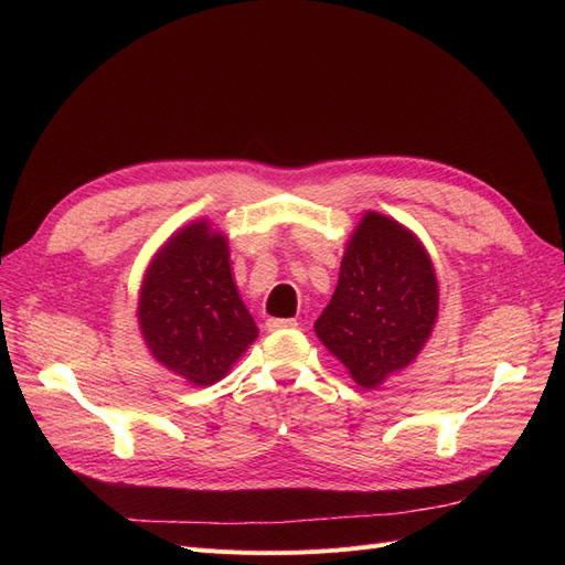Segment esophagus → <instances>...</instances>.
Returning <instances> with one entry per match:
<instances>
[{
	"mask_svg": "<svg viewBox=\"0 0 565 565\" xmlns=\"http://www.w3.org/2000/svg\"><path fill=\"white\" fill-rule=\"evenodd\" d=\"M299 322L292 318H268L266 320V330L268 332H278V330H297Z\"/></svg>",
	"mask_w": 565,
	"mask_h": 565,
	"instance_id": "esophagus-1",
	"label": "esophagus"
}]
</instances>
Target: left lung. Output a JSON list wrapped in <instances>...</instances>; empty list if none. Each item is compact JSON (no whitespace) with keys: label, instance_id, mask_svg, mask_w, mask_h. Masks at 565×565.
<instances>
[{"label":"left lung","instance_id":"left-lung-1","mask_svg":"<svg viewBox=\"0 0 565 565\" xmlns=\"http://www.w3.org/2000/svg\"><path fill=\"white\" fill-rule=\"evenodd\" d=\"M438 280L429 252L401 221L365 212L341 256L337 289L316 320L322 347L363 388H380L429 341Z\"/></svg>","mask_w":565,"mask_h":565}]
</instances>
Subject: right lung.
Masks as SVG:
<instances>
[{"label": "right lung", "instance_id": "obj_1", "mask_svg": "<svg viewBox=\"0 0 565 565\" xmlns=\"http://www.w3.org/2000/svg\"><path fill=\"white\" fill-rule=\"evenodd\" d=\"M136 318L156 363L193 386L224 380L259 337L233 280L228 237L210 218L181 226L152 254Z\"/></svg>", "mask_w": 565, "mask_h": 565}]
</instances>
